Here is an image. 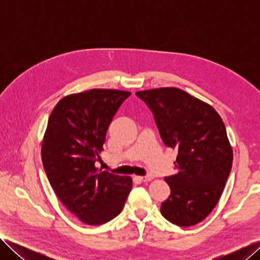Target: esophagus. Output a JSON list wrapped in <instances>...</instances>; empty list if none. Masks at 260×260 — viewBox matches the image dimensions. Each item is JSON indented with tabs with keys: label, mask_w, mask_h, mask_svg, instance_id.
Wrapping results in <instances>:
<instances>
[{
	"label": "esophagus",
	"mask_w": 260,
	"mask_h": 260,
	"mask_svg": "<svg viewBox=\"0 0 260 260\" xmlns=\"http://www.w3.org/2000/svg\"><path fill=\"white\" fill-rule=\"evenodd\" d=\"M139 180L142 181V182H148V181H152L153 177L152 176H144V177H138Z\"/></svg>",
	"instance_id": "34e87169"
}]
</instances>
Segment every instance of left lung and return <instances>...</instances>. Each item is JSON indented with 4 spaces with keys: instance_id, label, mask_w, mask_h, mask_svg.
Wrapping results in <instances>:
<instances>
[{
    "instance_id": "obj_1",
    "label": "left lung",
    "mask_w": 260,
    "mask_h": 260,
    "mask_svg": "<svg viewBox=\"0 0 260 260\" xmlns=\"http://www.w3.org/2000/svg\"><path fill=\"white\" fill-rule=\"evenodd\" d=\"M136 94L152 109L165 145L178 151L177 174L165 178L171 194L161 203V215L180 226L199 223L216 207L232 168L233 149L221 117L179 88Z\"/></svg>"
}]
</instances>
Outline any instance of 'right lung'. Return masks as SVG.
Returning a JSON list of instances; mask_svg holds the SVG:
<instances>
[{
    "instance_id": "1",
    "label": "right lung",
    "mask_w": 260,
    "mask_h": 260,
    "mask_svg": "<svg viewBox=\"0 0 260 260\" xmlns=\"http://www.w3.org/2000/svg\"><path fill=\"white\" fill-rule=\"evenodd\" d=\"M130 92L91 89L62 98L51 113L41 157L59 201L83 223L100 225L120 214L132 178L95 167L106 132Z\"/></svg>"
}]
</instances>
